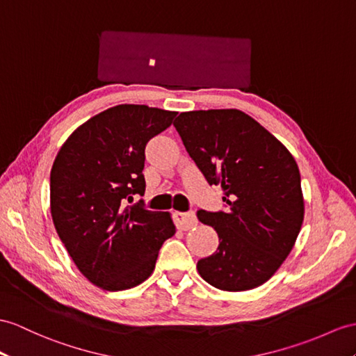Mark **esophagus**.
<instances>
[{
	"label": "esophagus",
	"instance_id": "1",
	"mask_svg": "<svg viewBox=\"0 0 356 356\" xmlns=\"http://www.w3.org/2000/svg\"><path fill=\"white\" fill-rule=\"evenodd\" d=\"M173 220H175L177 228L181 231H187L192 229L193 227L197 225V219L195 213H181V211H175L173 213Z\"/></svg>",
	"mask_w": 356,
	"mask_h": 356
}]
</instances>
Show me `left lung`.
<instances>
[{"label": "left lung", "mask_w": 356, "mask_h": 356, "mask_svg": "<svg viewBox=\"0 0 356 356\" xmlns=\"http://www.w3.org/2000/svg\"><path fill=\"white\" fill-rule=\"evenodd\" d=\"M173 127L227 211H197L219 236L218 250L197 261L213 287L245 291L264 284L289 257L303 222L300 173L289 149L236 108L186 111Z\"/></svg>", "instance_id": "left-lung-1"}]
</instances>
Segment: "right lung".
Segmentation results:
<instances>
[{"instance_id":"right-lung-1","label":"right lung","mask_w":356,"mask_h":356,"mask_svg":"<svg viewBox=\"0 0 356 356\" xmlns=\"http://www.w3.org/2000/svg\"><path fill=\"white\" fill-rule=\"evenodd\" d=\"M177 111L120 104L67 137L49 177L51 216L60 240L86 278L108 291L148 280L161 245L175 234L168 211H149L145 146L170 127Z\"/></svg>"}]
</instances>
